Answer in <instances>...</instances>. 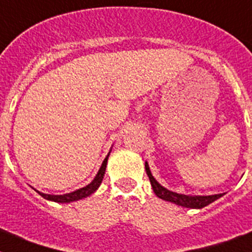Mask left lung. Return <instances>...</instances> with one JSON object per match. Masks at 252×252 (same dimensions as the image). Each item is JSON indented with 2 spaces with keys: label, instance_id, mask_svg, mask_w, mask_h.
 <instances>
[{
  "label": "left lung",
  "instance_id": "8db88e82",
  "mask_svg": "<svg viewBox=\"0 0 252 252\" xmlns=\"http://www.w3.org/2000/svg\"><path fill=\"white\" fill-rule=\"evenodd\" d=\"M145 170L146 174H148L149 179H150L151 187H153L154 193L158 195L159 198L164 199V201L171 202V203H175L178 206L186 207V208H203V207L208 206L212 202H215L216 199L221 198L223 194H213V195H186V194H179V193L171 192L168 190L166 188H164L162 186H160L157 182V179L153 177L151 174L150 168H149L148 161H145Z\"/></svg>",
  "mask_w": 252,
  "mask_h": 252
}]
</instances>
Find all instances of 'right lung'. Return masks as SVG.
<instances>
[{
	"label": "right lung",
	"instance_id": "1",
	"mask_svg": "<svg viewBox=\"0 0 252 252\" xmlns=\"http://www.w3.org/2000/svg\"><path fill=\"white\" fill-rule=\"evenodd\" d=\"M108 157H110V153H108V155H107L106 158H104L103 162H102L101 168H99L98 173H97V175L94 177V179L91 182L88 186L83 187V188L81 189H77V190H74V192L72 193H66V194H62V195H54V194H45V193H41L39 192V190H36L37 193H39L40 195L43 198H45V199H48V201H53V202H57V203H70V202H74V201H79V199H83V198L88 197V195H91L92 193H94L97 189H98V187L101 186L102 183V179H103L104 177V171H106V166H107V160H108Z\"/></svg>",
	"mask_w": 252,
	"mask_h": 252
}]
</instances>
